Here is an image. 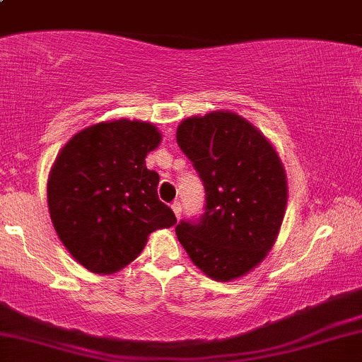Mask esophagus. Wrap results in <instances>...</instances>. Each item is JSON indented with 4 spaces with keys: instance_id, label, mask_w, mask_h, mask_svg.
Returning a JSON list of instances; mask_svg holds the SVG:
<instances>
[{
    "instance_id": "esophagus-1",
    "label": "esophagus",
    "mask_w": 362,
    "mask_h": 362,
    "mask_svg": "<svg viewBox=\"0 0 362 362\" xmlns=\"http://www.w3.org/2000/svg\"><path fill=\"white\" fill-rule=\"evenodd\" d=\"M172 209H173L175 216H177V218H180V213H182V204H180V202H178V201L172 202Z\"/></svg>"
}]
</instances>
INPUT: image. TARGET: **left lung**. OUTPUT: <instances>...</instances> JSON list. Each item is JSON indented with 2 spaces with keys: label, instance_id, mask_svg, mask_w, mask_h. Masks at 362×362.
Instances as JSON below:
<instances>
[{
  "label": "left lung",
  "instance_id": "obj_1",
  "mask_svg": "<svg viewBox=\"0 0 362 362\" xmlns=\"http://www.w3.org/2000/svg\"><path fill=\"white\" fill-rule=\"evenodd\" d=\"M177 142L206 192L204 213L175 226L178 240L214 280L245 275L264 259L284 220L287 180L276 151L230 111L187 118Z\"/></svg>",
  "mask_w": 362,
  "mask_h": 362
}]
</instances>
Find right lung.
<instances>
[{
  "instance_id": "right-lung-1",
  "label": "right lung",
  "mask_w": 362,
  "mask_h": 362,
  "mask_svg": "<svg viewBox=\"0 0 362 362\" xmlns=\"http://www.w3.org/2000/svg\"><path fill=\"white\" fill-rule=\"evenodd\" d=\"M161 134L144 122L115 120L75 134L47 182L59 240L89 272L110 275L132 263L151 232L177 223L158 197L160 175L146 168Z\"/></svg>"
}]
</instances>
